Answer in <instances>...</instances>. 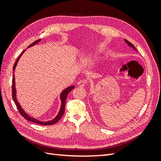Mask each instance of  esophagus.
<instances>
[{"label":"esophagus","mask_w":161,"mask_h":161,"mask_svg":"<svg viewBox=\"0 0 161 161\" xmlns=\"http://www.w3.org/2000/svg\"><path fill=\"white\" fill-rule=\"evenodd\" d=\"M86 84V80H80L77 82V85L79 86H84L85 84Z\"/></svg>","instance_id":"esophagus-1"}]
</instances>
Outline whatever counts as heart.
Returning <instances> with one entry per match:
<instances>
[{
    "label": "heart",
    "mask_w": 161,
    "mask_h": 161,
    "mask_svg": "<svg viewBox=\"0 0 161 161\" xmlns=\"http://www.w3.org/2000/svg\"><path fill=\"white\" fill-rule=\"evenodd\" d=\"M82 61H83L84 64H86V63H87V59H84L82 60Z\"/></svg>",
    "instance_id": "b5f03b06"
}]
</instances>
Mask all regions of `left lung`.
I'll use <instances>...</instances> for the list:
<instances>
[{"label": "left lung", "instance_id": "left-lung-1", "mask_svg": "<svg viewBox=\"0 0 161 161\" xmlns=\"http://www.w3.org/2000/svg\"><path fill=\"white\" fill-rule=\"evenodd\" d=\"M125 42H126V43H127V44H128V45H129V46H131V47H133V49H134L135 50H136V47H134V46H133V44H132V43H131V42H129V41H127V40H126V39H125Z\"/></svg>", "mask_w": 161, "mask_h": 161}]
</instances>
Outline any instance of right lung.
I'll return each mask as SVG.
<instances>
[{"label":"right lung","mask_w":161,"mask_h":161,"mask_svg":"<svg viewBox=\"0 0 161 161\" xmlns=\"http://www.w3.org/2000/svg\"><path fill=\"white\" fill-rule=\"evenodd\" d=\"M41 39H39V40H36L35 41V42H33L32 43L30 44V45L28 46L29 47H31L34 45H35V44H36L38 42H40ZM24 53V51H23L22 53L20 54V55L19 56L18 59H16V62L14 64V65L13 66V70L14 71L15 70V68L16 66V64H17V62H18V61L19 59V58L20 57V56L22 55V54ZM75 88V86H69L66 88V89L64 90L62 93H61V95H60V98H61V108H60V111L59 112V114H57V115L56 116V118H54L53 119H52V120L50 121H47V122H42V121H39L38 120V119H36L35 118H33L32 117H30V116H29L28 114H26V113L23 110V108H21V107H20V104H19L18 101H17L16 100V88H15V78H14V75H13V78H12V98H13V100L14 101V103L16 106L17 107V109H18L19 113L20 114V115H21L23 117L25 118V119H27V120H28L30 122H34V123H36V124H39V125H54L55 124V123H57L58 121L59 120V119H61V118L62 117L64 114V111H65V104H66V97H67V95L68 94L70 93V92L72 91V89H73V88Z\"/></svg>","instance_id":"right-lung-1"}]
</instances>
